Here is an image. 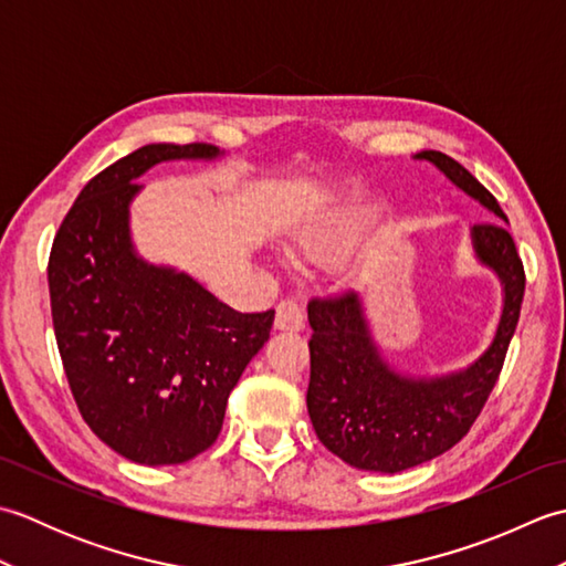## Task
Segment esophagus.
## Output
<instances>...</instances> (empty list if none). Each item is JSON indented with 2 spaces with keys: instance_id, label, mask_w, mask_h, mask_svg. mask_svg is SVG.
Here are the masks:
<instances>
[{
  "instance_id": "esophagus-1",
  "label": "esophagus",
  "mask_w": 566,
  "mask_h": 566,
  "mask_svg": "<svg viewBox=\"0 0 566 566\" xmlns=\"http://www.w3.org/2000/svg\"><path fill=\"white\" fill-rule=\"evenodd\" d=\"M274 326L276 331H302L304 328V308L296 298H284L276 306V316H274Z\"/></svg>"
}]
</instances>
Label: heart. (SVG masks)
<instances>
[{"label": "heart", "mask_w": 566, "mask_h": 566, "mask_svg": "<svg viewBox=\"0 0 566 566\" xmlns=\"http://www.w3.org/2000/svg\"><path fill=\"white\" fill-rule=\"evenodd\" d=\"M377 223V209L367 207V203H353V207H345L338 213H333L331 219L298 233L294 238V252L304 262L350 258L353 252L365 245V240L375 231Z\"/></svg>", "instance_id": "obj_1"}]
</instances>
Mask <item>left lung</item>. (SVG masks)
I'll list each match as a JSON object with an SVG mask.
<instances>
[{
	"label": "left lung",
	"instance_id": "1",
	"mask_svg": "<svg viewBox=\"0 0 566 566\" xmlns=\"http://www.w3.org/2000/svg\"><path fill=\"white\" fill-rule=\"evenodd\" d=\"M413 160L436 165L469 199L509 223L494 195L457 160L438 150H420ZM469 238L476 262L499 276L503 306L489 347L462 369L420 377L391 367L359 292L308 304V416L318 440L350 467L396 474L430 462L460 442L482 413L518 326L525 272L506 226L479 223Z\"/></svg>",
	"mask_w": 566,
	"mask_h": 566
}]
</instances>
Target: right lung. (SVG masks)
<instances>
[{"instance_id": "1", "label": "right lung", "mask_w": 566, "mask_h": 566, "mask_svg": "<svg viewBox=\"0 0 566 566\" xmlns=\"http://www.w3.org/2000/svg\"><path fill=\"white\" fill-rule=\"evenodd\" d=\"M207 143H150L90 179L48 262L53 328L72 396L130 462L182 464L216 442L228 394L268 343L274 311L238 314L170 264L138 255L130 203L150 167L219 160Z\"/></svg>"}]
</instances>
